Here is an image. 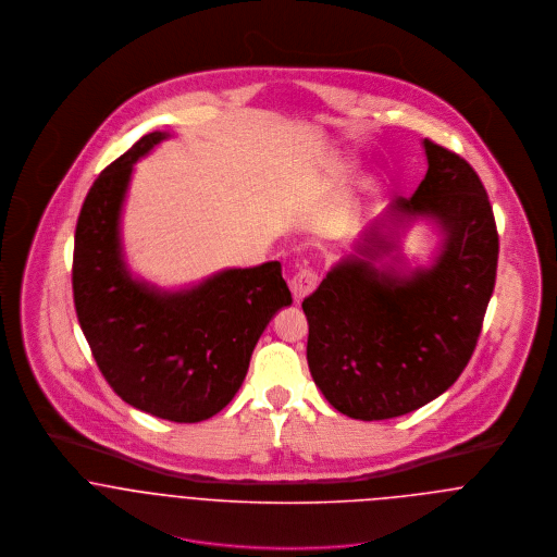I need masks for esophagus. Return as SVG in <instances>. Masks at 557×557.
Wrapping results in <instances>:
<instances>
[{"mask_svg":"<svg viewBox=\"0 0 557 557\" xmlns=\"http://www.w3.org/2000/svg\"><path fill=\"white\" fill-rule=\"evenodd\" d=\"M318 283L319 274L313 268H307V270L298 272V274L292 278V283H289L296 302H300L302 298H307V296L318 287Z\"/></svg>","mask_w":557,"mask_h":557,"instance_id":"34e87169","label":"esophagus"}]
</instances>
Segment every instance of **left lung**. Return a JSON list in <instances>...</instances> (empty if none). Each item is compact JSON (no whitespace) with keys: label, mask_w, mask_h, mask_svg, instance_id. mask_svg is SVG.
Returning <instances> with one entry per match:
<instances>
[{"label":"left lung","mask_w":557,"mask_h":557,"mask_svg":"<svg viewBox=\"0 0 557 557\" xmlns=\"http://www.w3.org/2000/svg\"><path fill=\"white\" fill-rule=\"evenodd\" d=\"M422 146L426 175L393 203L391 223L433 219L444 232L437 261L409 276L380 270L397 244L395 232L373 227L362 257L334 265L302 302L311 375L349 418H397L446 393L476 349L495 287L499 236L476 171L431 139Z\"/></svg>","instance_id":"1"}]
</instances>
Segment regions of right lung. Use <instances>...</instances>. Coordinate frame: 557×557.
<instances>
[{"mask_svg": "<svg viewBox=\"0 0 557 557\" xmlns=\"http://www.w3.org/2000/svg\"><path fill=\"white\" fill-rule=\"evenodd\" d=\"M166 137H141L91 184L75 232L73 294L113 393L157 418L201 422L236 397L261 332L292 305V292L278 261L225 270L175 294L128 274L117 230L122 201L133 164Z\"/></svg>", "mask_w": 557, "mask_h": 557, "instance_id": "1", "label": "right lung"}]
</instances>
